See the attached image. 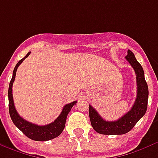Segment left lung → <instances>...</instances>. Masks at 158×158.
<instances>
[{
	"label": "left lung",
	"mask_w": 158,
	"mask_h": 158,
	"mask_svg": "<svg viewBox=\"0 0 158 158\" xmlns=\"http://www.w3.org/2000/svg\"><path fill=\"white\" fill-rule=\"evenodd\" d=\"M126 58L135 70L136 75L137 94L135 103L127 114L115 121L104 120L99 113L90 105H89V115L91 126L95 131L103 135H122L129 132L135 124L146 114L148 109V86L145 80L144 71L135 59V55L131 50L127 51Z\"/></svg>",
	"instance_id": "obj_1"
}]
</instances>
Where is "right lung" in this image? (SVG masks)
<instances>
[{
    "instance_id": "right-lung-1",
    "label": "right lung",
    "mask_w": 158,
    "mask_h": 158,
    "mask_svg": "<svg viewBox=\"0 0 158 158\" xmlns=\"http://www.w3.org/2000/svg\"><path fill=\"white\" fill-rule=\"evenodd\" d=\"M31 52H29L23 58H22L14 68L12 78L10 79L9 89H8V100H9V113L11 118V121H13L14 125L26 135L28 138L33 140V141H49L52 139L55 138L60 135L62 131H64L65 127V122L67 119L68 114L69 113L71 109L74 105H76L77 101H73L69 104H67L64 106L61 114L58 115V117L55 121H52V123L48 124L45 126H37L36 124H32L29 121L24 120L23 117H21L19 114L17 113V110L15 108L12 97V85L16 78V72L19 65L25 60L26 58H27Z\"/></svg>"
}]
</instances>
